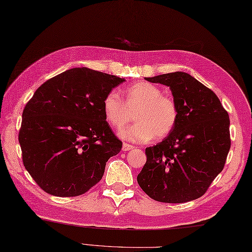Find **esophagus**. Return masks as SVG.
<instances>
[{
    "label": "esophagus",
    "mask_w": 252,
    "mask_h": 252,
    "mask_svg": "<svg viewBox=\"0 0 252 252\" xmlns=\"http://www.w3.org/2000/svg\"><path fill=\"white\" fill-rule=\"evenodd\" d=\"M134 148L133 145H130V144H126V143H123L122 145V151L123 152H127V151H131V149Z\"/></svg>",
    "instance_id": "obj_1"
}]
</instances>
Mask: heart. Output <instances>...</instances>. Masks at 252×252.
I'll use <instances>...</instances> for the list:
<instances>
[{"instance_id":"b5f03b06","label":"heart","mask_w":252,"mask_h":252,"mask_svg":"<svg viewBox=\"0 0 252 252\" xmlns=\"http://www.w3.org/2000/svg\"><path fill=\"white\" fill-rule=\"evenodd\" d=\"M126 105L120 96L111 91L103 100L104 116L116 129H121L132 119L135 111L136 122L122 129L119 134L127 141L145 143L168 136L179 120V107L175 100L162 95V91L149 82L131 84L125 91Z\"/></svg>"}]
</instances>
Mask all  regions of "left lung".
<instances>
[{
  "instance_id": "obj_1",
  "label": "left lung",
  "mask_w": 252,
  "mask_h": 252,
  "mask_svg": "<svg viewBox=\"0 0 252 252\" xmlns=\"http://www.w3.org/2000/svg\"><path fill=\"white\" fill-rule=\"evenodd\" d=\"M145 80L170 88L179 107V120L162 142L145 149L147 161L137 183L157 201L197 199L225 164L231 148L227 111L213 91L186 72Z\"/></svg>"
}]
</instances>
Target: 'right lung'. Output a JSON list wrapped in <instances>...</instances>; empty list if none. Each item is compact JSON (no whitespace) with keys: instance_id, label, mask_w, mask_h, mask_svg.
Returning <instances> with one entry per match:
<instances>
[{"instance_id":"right-lung-1","label":"right lung","mask_w":252,"mask_h":252,"mask_svg":"<svg viewBox=\"0 0 252 252\" xmlns=\"http://www.w3.org/2000/svg\"><path fill=\"white\" fill-rule=\"evenodd\" d=\"M123 78L72 68L47 80L23 111V162L47 194L74 197L97 184L108 159L121 151L103 100Z\"/></svg>"}]
</instances>
